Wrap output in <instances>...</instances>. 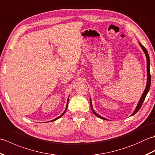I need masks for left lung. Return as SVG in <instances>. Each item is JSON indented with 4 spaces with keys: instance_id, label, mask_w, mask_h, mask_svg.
<instances>
[{
    "instance_id": "obj_1",
    "label": "left lung",
    "mask_w": 155,
    "mask_h": 155,
    "mask_svg": "<svg viewBox=\"0 0 155 155\" xmlns=\"http://www.w3.org/2000/svg\"><path fill=\"white\" fill-rule=\"evenodd\" d=\"M139 45L140 46V47L142 48L143 52H144V54H145V56H146V58H147V86H146V88L145 89H144V91L143 92V93L142 94V96H141L140 98V101H139V103H138L137 106L135 108V110H134V112L133 113V114H131V116L132 115H134V114H136L138 111L139 110V109L140 108L141 106H142V104L143 103V102L144 101V99H145V97L147 96V94L148 93V92H149V89H150V83H151V76H150V58H149V53H148V52L147 51V49L145 48V47H144V46L140 44L139 42ZM90 102H91V110L92 111H93V113H94V114L95 115V116H97L98 117H99L101 118H102V119H104V120H107L106 119V118L101 117V115H99L98 114H97L96 112H95L93 109V106H92V102H91V99L90 100Z\"/></svg>"
}]
</instances>
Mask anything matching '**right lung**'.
Instances as JSON below:
<instances>
[{"label": "right lung", "mask_w": 155, "mask_h": 155, "mask_svg": "<svg viewBox=\"0 0 155 155\" xmlns=\"http://www.w3.org/2000/svg\"><path fill=\"white\" fill-rule=\"evenodd\" d=\"M68 100H67V107H66V108H65V110H64V111L63 112V113H62V114H61V115H60V116H59L58 117H57V118H54V120H51V121H54V120H57L58 118H61L62 115H63L64 113H65V112H66V110H67V107H68Z\"/></svg>", "instance_id": "add662e5"}]
</instances>
